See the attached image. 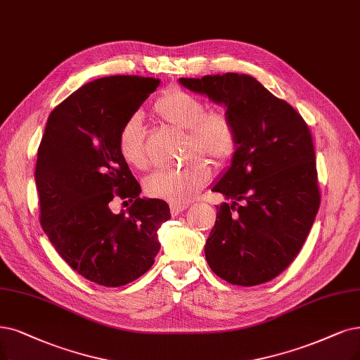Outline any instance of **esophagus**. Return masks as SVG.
<instances>
[{
  "label": "esophagus",
  "mask_w": 360,
  "mask_h": 360,
  "mask_svg": "<svg viewBox=\"0 0 360 360\" xmlns=\"http://www.w3.org/2000/svg\"><path fill=\"white\" fill-rule=\"evenodd\" d=\"M187 207H188L187 203H170V214L172 217H176Z\"/></svg>",
  "instance_id": "obj_1"
}]
</instances>
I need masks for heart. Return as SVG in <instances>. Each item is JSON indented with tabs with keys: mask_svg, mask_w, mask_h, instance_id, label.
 Wrapping results in <instances>:
<instances>
[{
	"mask_svg": "<svg viewBox=\"0 0 360 360\" xmlns=\"http://www.w3.org/2000/svg\"><path fill=\"white\" fill-rule=\"evenodd\" d=\"M155 114L166 123L187 131L185 157L187 162L178 167L154 172L145 179V193L173 203L190 202L212 178L206 155L217 166L229 165L238 148V133L231 115L222 108L206 110V103L193 93L172 87L154 103ZM118 153L126 162L145 169L150 165L141 117L130 115L123 123L117 138Z\"/></svg>",
	"mask_w": 360,
	"mask_h": 360,
	"instance_id": "b5f03b06",
	"label": "heart"
}]
</instances>
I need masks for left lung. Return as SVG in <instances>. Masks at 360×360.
Segmentation results:
<instances>
[{
    "label": "left lung",
    "mask_w": 360,
    "mask_h": 360,
    "mask_svg": "<svg viewBox=\"0 0 360 360\" xmlns=\"http://www.w3.org/2000/svg\"><path fill=\"white\" fill-rule=\"evenodd\" d=\"M179 83L224 103L238 133L231 166L212 188L231 203L217 207L205 246L209 267L231 285L273 281L298 255L321 206L310 129L250 75L227 72Z\"/></svg>",
    "instance_id": "obj_1"
}]
</instances>
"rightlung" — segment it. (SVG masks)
Returning <instances> with one entry per match:
<instances>
[{
  "label": "right lung",
  "mask_w": 360,
  "mask_h": 360,
  "mask_svg": "<svg viewBox=\"0 0 360 360\" xmlns=\"http://www.w3.org/2000/svg\"><path fill=\"white\" fill-rule=\"evenodd\" d=\"M158 84L153 77L112 75L82 86L51 111L38 148L41 227L72 270L106 288L151 269L157 231L170 218L166 202L139 197L117 146L123 123ZM117 196L132 202L127 212L112 214Z\"/></svg>",
  "instance_id": "right-lung-1"
}]
</instances>
